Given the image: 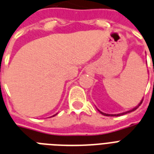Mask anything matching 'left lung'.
Wrapping results in <instances>:
<instances>
[{
	"mask_svg": "<svg viewBox=\"0 0 154 154\" xmlns=\"http://www.w3.org/2000/svg\"><path fill=\"white\" fill-rule=\"evenodd\" d=\"M142 100L141 101V103H139V104H138V106H137V107H134V109H132L131 110V111H128V112H124V113H121V114H118V115H109V114H105V113H103V112H101L100 111H99V112H100L101 114H102V115H103V116H122V115H125V114H127V113H129V112H133V111H135L136 109H137V108H138V107H139L140 105H141V104H142Z\"/></svg>",
	"mask_w": 154,
	"mask_h": 154,
	"instance_id": "8db88e82",
	"label": "left lung"
}]
</instances>
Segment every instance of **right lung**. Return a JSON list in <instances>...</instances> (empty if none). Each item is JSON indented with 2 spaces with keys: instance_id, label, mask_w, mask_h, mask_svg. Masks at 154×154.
I'll list each match as a JSON object with an SVG mask.
<instances>
[{
  "instance_id": "1",
  "label": "right lung",
  "mask_w": 154,
  "mask_h": 154,
  "mask_svg": "<svg viewBox=\"0 0 154 154\" xmlns=\"http://www.w3.org/2000/svg\"><path fill=\"white\" fill-rule=\"evenodd\" d=\"M56 115H57V114H56ZM56 115H54V116H56Z\"/></svg>"
}]
</instances>
